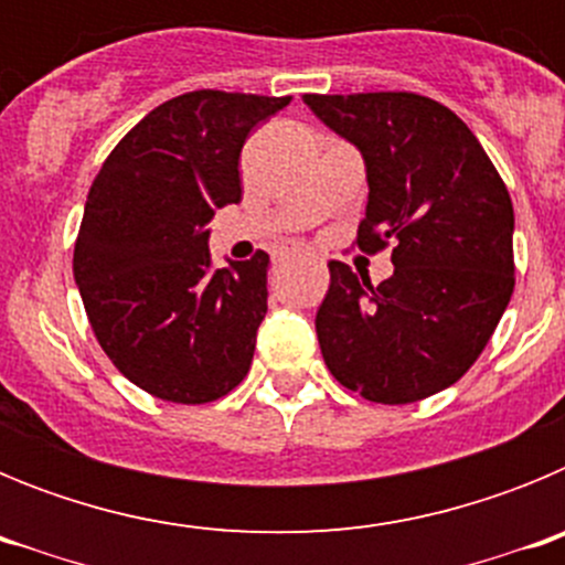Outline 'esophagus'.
I'll return each instance as SVG.
<instances>
[{
	"label": "esophagus",
	"instance_id": "1",
	"mask_svg": "<svg viewBox=\"0 0 565 565\" xmlns=\"http://www.w3.org/2000/svg\"><path fill=\"white\" fill-rule=\"evenodd\" d=\"M294 259H297V252H279L277 257H274V268L288 266V263H294Z\"/></svg>",
	"mask_w": 565,
	"mask_h": 565
}]
</instances>
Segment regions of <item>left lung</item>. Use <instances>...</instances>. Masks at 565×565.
<instances>
[{"mask_svg":"<svg viewBox=\"0 0 565 565\" xmlns=\"http://www.w3.org/2000/svg\"><path fill=\"white\" fill-rule=\"evenodd\" d=\"M302 102L362 152L371 194L356 246H391L396 266L371 286L367 274L328 263L322 359L367 402H422L476 364L509 306L515 212L507 183L472 129L433 98L306 93Z\"/></svg>","mask_w":565,"mask_h":565,"instance_id":"1","label":"left lung"}]
</instances>
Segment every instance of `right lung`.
<instances>
[{
    "label": "right lung",
    "mask_w": 565,
    "mask_h": 565,
    "mask_svg": "<svg viewBox=\"0 0 565 565\" xmlns=\"http://www.w3.org/2000/svg\"><path fill=\"white\" fill-rule=\"evenodd\" d=\"M291 96L194 89L143 115L89 186L73 252L84 311L109 362L149 396L206 404L252 367L268 254L214 268V209L237 203L239 149Z\"/></svg>",
    "instance_id": "1"
}]
</instances>
